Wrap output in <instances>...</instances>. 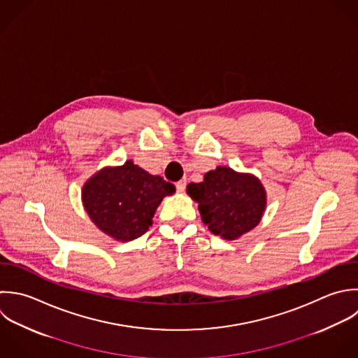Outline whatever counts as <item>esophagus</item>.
I'll use <instances>...</instances> for the list:
<instances>
[{"mask_svg": "<svg viewBox=\"0 0 358 358\" xmlns=\"http://www.w3.org/2000/svg\"><path fill=\"white\" fill-rule=\"evenodd\" d=\"M185 185H187V181H185V180H180V181L176 184L177 192H184V189H185Z\"/></svg>", "mask_w": 358, "mask_h": 358, "instance_id": "obj_1", "label": "esophagus"}]
</instances>
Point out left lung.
Returning a JSON list of instances; mask_svg holds the SVG:
<instances>
[{"mask_svg": "<svg viewBox=\"0 0 358 358\" xmlns=\"http://www.w3.org/2000/svg\"><path fill=\"white\" fill-rule=\"evenodd\" d=\"M187 194L198 203L209 230L229 241L255 229L266 209V191L261 180L227 166L208 171L202 182L188 184Z\"/></svg>", "mask_w": 358, "mask_h": 358, "instance_id": "left-lung-1", "label": "left lung"}]
</instances>
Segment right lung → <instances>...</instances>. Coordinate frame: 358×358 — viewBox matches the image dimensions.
<instances>
[{"label":"right lung","mask_w":358,"mask_h":358,"mask_svg":"<svg viewBox=\"0 0 358 358\" xmlns=\"http://www.w3.org/2000/svg\"><path fill=\"white\" fill-rule=\"evenodd\" d=\"M176 187L132 160L106 166L82 187L83 208L94 226L115 241H132L152 226L157 206Z\"/></svg>","instance_id":"1"}]
</instances>
